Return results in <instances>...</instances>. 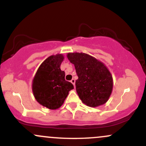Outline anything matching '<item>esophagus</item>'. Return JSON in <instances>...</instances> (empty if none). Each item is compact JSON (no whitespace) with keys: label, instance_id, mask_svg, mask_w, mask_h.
<instances>
[{"label":"esophagus","instance_id":"34e87169","mask_svg":"<svg viewBox=\"0 0 146 146\" xmlns=\"http://www.w3.org/2000/svg\"><path fill=\"white\" fill-rule=\"evenodd\" d=\"M71 82L73 84L74 87H75V79H72V80H71Z\"/></svg>","mask_w":146,"mask_h":146}]
</instances>
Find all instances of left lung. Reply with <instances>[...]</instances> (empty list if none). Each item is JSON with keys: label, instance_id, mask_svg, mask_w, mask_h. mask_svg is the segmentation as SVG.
Segmentation results:
<instances>
[{"label": "left lung", "instance_id": "obj_1", "mask_svg": "<svg viewBox=\"0 0 146 146\" xmlns=\"http://www.w3.org/2000/svg\"><path fill=\"white\" fill-rule=\"evenodd\" d=\"M66 56L76 70V91L82 102L93 108L106 103L113 88V76L108 67L84 53H68Z\"/></svg>", "mask_w": 146, "mask_h": 146}]
</instances>
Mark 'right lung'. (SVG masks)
<instances>
[{
	"instance_id": "right-lung-1",
	"label": "right lung",
	"mask_w": 146,
	"mask_h": 146,
	"mask_svg": "<svg viewBox=\"0 0 146 146\" xmlns=\"http://www.w3.org/2000/svg\"><path fill=\"white\" fill-rule=\"evenodd\" d=\"M64 57L52 55L40 65L32 81V92L40 104L51 110L60 108L74 87L65 80V72L60 69Z\"/></svg>"
}]
</instances>
